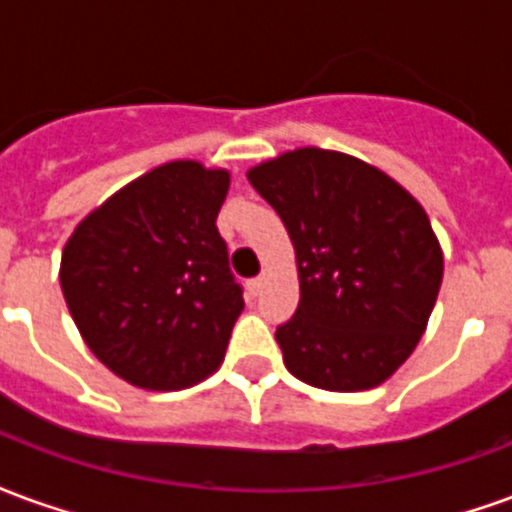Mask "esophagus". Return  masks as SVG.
Masks as SVG:
<instances>
[{"mask_svg":"<svg viewBox=\"0 0 512 512\" xmlns=\"http://www.w3.org/2000/svg\"><path fill=\"white\" fill-rule=\"evenodd\" d=\"M263 288H266V277L249 279V293H252V296H260V293H263Z\"/></svg>","mask_w":512,"mask_h":512,"instance_id":"1","label":"esophagus"}]
</instances>
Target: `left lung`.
<instances>
[{
	"label": "left lung",
	"mask_w": 512,
	"mask_h": 512,
	"mask_svg": "<svg viewBox=\"0 0 512 512\" xmlns=\"http://www.w3.org/2000/svg\"><path fill=\"white\" fill-rule=\"evenodd\" d=\"M296 246L299 307L277 326L304 384L362 392L417 348L444 274L428 213L400 183L354 156L299 147L246 172Z\"/></svg>",
	"instance_id": "obj_1"
}]
</instances>
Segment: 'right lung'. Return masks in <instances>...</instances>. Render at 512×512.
<instances>
[{
	"instance_id": "right-lung-1",
	"label": "right lung",
	"mask_w": 512,
	"mask_h": 512,
	"mask_svg": "<svg viewBox=\"0 0 512 512\" xmlns=\"http://www.w3.org/2000/svg\"><path fill=\"white\" fill-rule=\"evenodd\" d=\"M227 189V169L169 161L112 194L62 249L73 323L128 384L183 389L222 365L244 310L216 230Z\"/></svg>"
}]
</instances>
